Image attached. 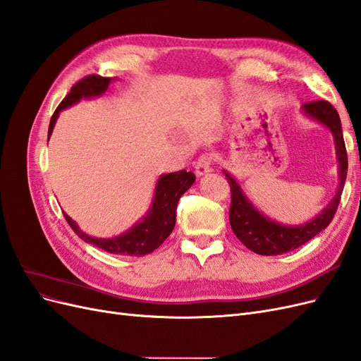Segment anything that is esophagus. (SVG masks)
Returning a JSON list of instances; mask_svg holds the SVG:
<instances>
[{
	"mask_svg": "<svg viewBox=\"0 0 361 361\" xmlns=\"http://www.w3.org/2000/svg\"><path fill=\"white\" fill-rule=\"evenodd\" d=\"M211 169V157L209 155H202L199 158V161L195 162V174H197L199 178L204 176V174L209 173Z\"/></svg>",
	"mask_w": 361,
	"mask_h": 361,
	"instance_id": "1",
	"label": "esophagus"
}]
</instances>
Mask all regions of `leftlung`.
<instances>
[{
	"label": "left lung",
	"mask_w": 361,
	"mask_h": 361,
	"mask_svg": "<svg viewBox=\"0 0 361 361\" xmlns=\"http://www.w3.org/2000/svg\"><path fill=\"white\" fill-rule=\"evenodd\" d=\"M301 111L305 117L314 120V122L329 129L334 138L338 174L337 190L329 204L313 218H310L309 221L293 226L283 224L267 216L264 212H260L255 203L250 200L239 182L233 178V174L223 170L232 191V204L231 211H228V221H231L232 231L239 241L256 255L277 256L288 253V251L298 248L310 241L313 236L329 227L337 211L338 202H341L348 171V157L341 117H338L336 108L326 101L304 104L301 106Z\"/></svg>",
	"instance_id": "1"
}]
</instances>
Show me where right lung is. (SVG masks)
Segmentation results:
<instances>
[{"label": "right lung", "instance_id": "add662e5", "mask_svg": "<svg viewBox=\"0 0 361 361\" xmlns=\"http://www.w3.org/2000/svg\"><path fill=\"white\" fill-rule=\"evenodd\" d=\"M113 81L114 78L90 75L85 76L80 82H76L71 89V93L64 97L61 104L57 106L56 113L51 117L48 140L63 110L78 104L81 99H94V97L102 96ZM194 180V173L185 170L161 174L157 180L154 199H152L147 212L133 227H129L126 232L120 233L118 236L96 238L87 235L66 212H64V216H66V221L72 227V231L87 244H92L111 255L145 256L157 250L173 232L174 224H176L178 202L180 195L191 188Z\"/></svg>", "mask_w": 361, "mask_h": 361}]
</instances>
